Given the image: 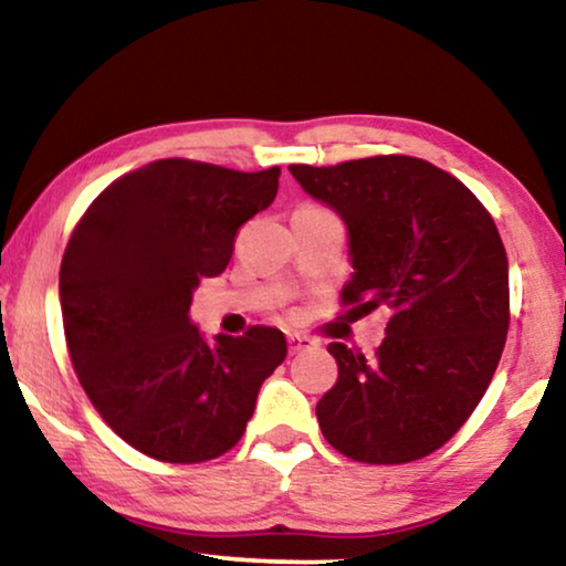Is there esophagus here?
I'll return each instance as SVG.
<instances>
[{
    "mask_svg": "<svg viewBox=\"0 0 566 566\" xmlns=\"http://www.w3.org/2000/svg\"><path fill=\"white\" fill-rule=\"evenodd\" d=\"M312 347H316V339L306 337V335H298V332H291V335H289V350H291V355L312 350Z\"/></svg>",
    "mask_w": 566,
    "mask_h": 566,
    "instance_id": "esophagus-1",
    "label": "esophagus"
}]
</instances>
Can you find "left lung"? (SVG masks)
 <instances>
[{
  "label": "left lung",
  "mask_w": 566,
  "mask_h": 566,
  "mask_svg": "<svg viewBox=\"0 0 566 566\" xmlns=\"http://www.w3.org/2000/svg\"><path fill=\"white\" fill-rule=\"evenodd\" d=\"M347 227V312H391L376 358L329 343L339 376L316 405L332 448L407 463L448 443L490 386L510 324L507 254L467 185L424 159L291 165Z\"/></svg>",
  "instance_id": "1"
}]
</instances>
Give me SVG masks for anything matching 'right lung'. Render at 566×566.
Here are the masks:
<instances>
[{
  "mask_svg": "<svg viewBox=\"0 0 566 566\" xmlns=\"http://www.w3.org/2000/svg\"><path fill=\"white\" fill-rule=\"evenodd\" d=\"M277 177L159 159L107 185L72 231L59 275L69 355L103 420L151 459L200 463L234 448L289 353L275 327L208 343L190 319L192 291L227 270Z\"/></svg>",
  "mask_w": 566,
  "mask_h": 566,
  "instance_id": "add662e5",
  "label": "right lung"
}]
</instances>
